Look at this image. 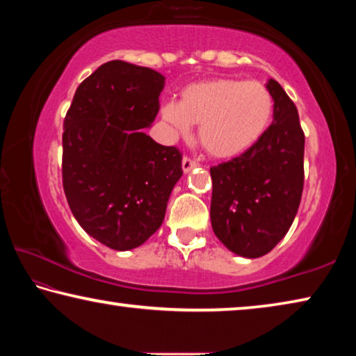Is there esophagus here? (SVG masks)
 <instances>
[{
    "label": "esophagus",
    "mask_w": 356,
    "mask_h": 356,
    "mask_svg": "<svg viewBox=\"0 0 356 356\" xmlns=\"http://www.w3.org/2000/svg\"><path fill=\"white\" fill-rule=\"evenodd\" d=\"M196 166H198V163H196L195 160H191V158H188V156H185L184 160H182V169H184V172H190L191 169H195Z\"/></svg>",
    "instance_id": "esophagus-1"
}]
</instances>
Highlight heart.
Instances as JSON below:
<instances>
[{"mask_svg":"<svg viewBox=\"0 0 356 356\" xmlns=\"http://www.w3.org/2000/svg\"><path fill=\"white\" fill-rule=\"evenodd\" d=\"M274 99L257 81L212 79L191 83L182 101H168L161 117L177 136H188L201 123L200 140L209 154L231 158L255 145L270 125Z\"/></svg>","mask_w":356,"mask_h":356,"instance_id":"obj_1","label":"heart"}]
</instances>
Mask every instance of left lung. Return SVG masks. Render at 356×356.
Listing matches in <instances>:
<instances>
[{
	"mask_svg": "<svg viewBox=\"0 0 356 356\" xmlns=\"http://www.w3.org/2000/svg\"><path fill=\"white\" fill-rule=\"evenodd\" d=\"M274 120L263 138L231 161L211 168L212 229L236 255L259 258L289 233L304 185V133L298 109L274 79Z\"/></svg>",
	"mask_w": 356,
	"mask_h": 356,
	"instance_id": "left-lung-1",
	"label": "left lung"
}]
</instances>
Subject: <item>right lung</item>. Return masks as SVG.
<instances>
[{"label":"right lung","instance_id":"obj_1","mask_svg":"<svg viewBox=\"0 0 356 356\" xmlns=\"http://www.w3.org/2000/svg\"><path fill=\"white\" fill-rule=\"evenodd\" d=\"M165 77L122 60L77 87L65 118L63 188L87 234L114 250L143 245L165 220L182 155L144 133L160 109Z\"/></svg>","mask_w":356,"mask_h":356}]
</instances>
